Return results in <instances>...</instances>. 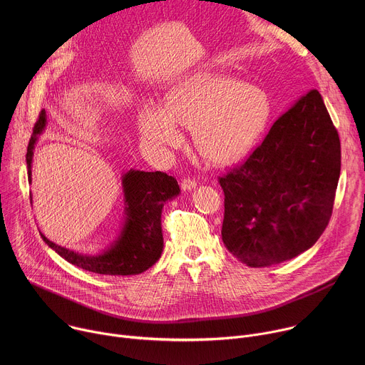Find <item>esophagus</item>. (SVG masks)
<instances>
[{
    "label": "esophagus",
    "instance_id": "esophagus-1",
    "mask_svg": "<svg viewBox=\"0 0 365 365\" xmlns=\"http://www.w3.org/2000/svg\"><path fill=\"white\" fill-rule=\"evenodd\" d=\"M196 186H197V185H196V180H195V179H183L182 183H180V187H182V190H185V192H190V190H193Z\"/></svg>",
    "mask_w": 365,
    "mask_h": 365
}]
</instances>
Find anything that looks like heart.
<instances>
[{
    "label": "heart",
    "mask_w": 365,
    "mask_h": 365,
    "mask_svg": "<svg viewBox=\"0 0 365 365\" xmlns=\"http://www.w3.org/2000/svg\"><path fill=\"white\" fill-rule=\"evenodd\" d=\"M270 102L263 91L218 73H199L168 96L165 108L144 106L140 133L155 147H178V125L193 130L202 158L230 166L251 151L270 118Z\"/></svg>",
    "instance_id": "heart-1"
}]
</instances>
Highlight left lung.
<instances>
[{
    "label": "left lung",
    "instance_id": "1",
    "mask_svg": "<svg viewBox=\"0 0 365 365\" xmlns=\"http://www.w3.org/2000/svg\"><path fill=\"white\" fill-rule=\"evenodd\" d=\"M339 173V137L314 89L273 124L244 165L220 179L224 245L248 267L304 252L329 222Z\"/></svg>",
    "mask_w": 365,
    "mask_h": 365
}]
</instances>
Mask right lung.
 Returning <instances> with one entry per match:
<instances>
[{
	"mask_svg": "<svg viewBox=\"0 0 365 365\" xmlns=\"http://www.w3.org/2000/svg\"><path fill=\"white\" fill-rule=\"evenodd\" d=\"M46 125L47 115L43 110L34 125L26 154L29 183H31L34 147ZM121 186L124 193V221L107 248L98 254H83L58 245L40 232L43 241L68 263L86 272L106 276H134L150 269L163 251V206L168 200L179 196L180 187L178 180L166 173L135 169H130L121 176Z\"/></svg>",
	"mask_w": 365,
	"mask_h": 365,
	"instance_id": "obj_1",
	"label": "right lung"
}]
</instances>
